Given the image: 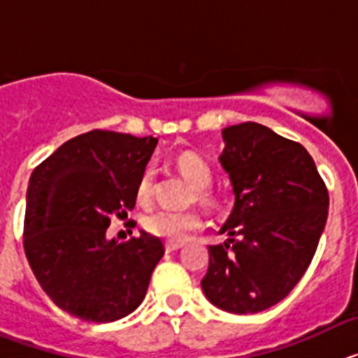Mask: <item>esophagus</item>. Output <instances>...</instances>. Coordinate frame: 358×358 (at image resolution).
Wrapping results in <instances>:
<instances>
[{"instance_id": "obj_1", "label": "esophagus", "mask_w": 358, "mask_h": 358, "mask_svg": "<svg viewBox=\"0 0 358 358\" xmlns=\"http://www.w3.org/2000/svg\"><path fill=\"white\" fill-rule=\"evenodd\" d=\"M182 245H185V243H177V242H166V245H164V248H166V251H169V252H172V251H177V249H181Z\"/></svg>"}]
</instances>
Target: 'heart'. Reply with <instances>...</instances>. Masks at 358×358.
Returning a JSON list of instances; mask_svg holds the SVG:
<instances>
[{
	"instance_id": "obj_1",
	"label": "heart",
	"mask_w": 358,
	"mask_h": 358,
	"mask_svg": "<svg viewBox=\"0 0 358 358\" xmlns=\"http://www.w3.org/2000/svg\"><path fill=\"white\" fill-rule=\"evenodd\" d=\"M177 169L199 189V197L202 201H211L210 192L204 189L211 185V179H213V172L206 161L199 157L197 154L185 152L177 157ZM152 192H154V172L152 169H147L141 173L138 188H136L138 201L148 202L152 199ZM143 226L152 236L179 243L185 242L194 231L201 229L202 217L197 211L156 210L145 217Z\"/></svg>"
}]
</instances>
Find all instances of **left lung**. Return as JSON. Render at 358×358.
Returning a JSON list of instances; mask_svg holds the SVG:
<instances>
[{
    "mask_svg": "<svg viewBox=\"0 0 358 358\" xmlns=\"http://www.w3.org/2000/svg\"><path fill=\"white\" fill-rule=\"evenodd\" d=\"M220 163L235 208L210 245L201 287L218 308L256 314L285 299L314 258L328 218V189L306 148L265 125L245 122L222 131Z\"/></svg>",
    "mask_w": 358,
    "mask_h": 358,
    "instance_id": "8db88e82",
    "label": "left lung"
}]
</instances>
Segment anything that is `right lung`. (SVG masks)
<instances>
[{"label":"right lung","mask_w":358,"mask_h":358,"mask_svg":"<svg viewBox=\"0 0 358 358\" xmlns=\"http://www.w3.org/2000/svg\"><path fill=\"white\" fill-rule=\"evenodd\" d=\"M157 140L113 131L75 136L31 172L23 245L39 285L59 308L110 322L143 301L163 258L161 238L141 231L107 238L110 217L136 206V188Z\"/></svg>","instance_id":"add662e5"}]
</instances>
